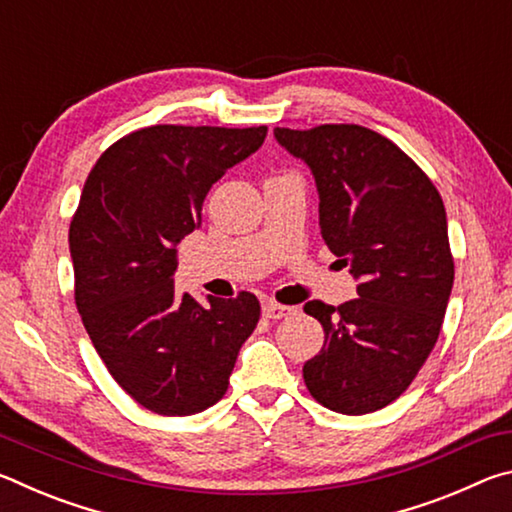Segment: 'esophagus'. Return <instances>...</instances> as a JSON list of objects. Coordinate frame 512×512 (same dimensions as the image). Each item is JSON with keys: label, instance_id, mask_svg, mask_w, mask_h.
Here are the masks:
<instances>
[{"label": "esophagus", "instance_id": "obj_1", "mask_svg": "<svg viewBox=\"0 0 512 512\" xmlns=\"http://www.w3.org/2000/svg\"><path fill=\"white\" fill-rule=\"evenodd\" d=\"M291 311H293L291 307H287V305H280V302H273V300H266L264 305H262V314H264L266 318H273V320L289 316Z\"/></svg>", "mask_w": 512, "mask_h": 512}]
</instances>
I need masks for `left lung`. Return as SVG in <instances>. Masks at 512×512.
<instances>
[{"mask_svg": "<svg viewBox=\"0 0 512 512\" xmlns=\"http://www.w3.org/2000/svg\"><path fill=\"white\" fill-rule=\"evenodd\" d=\"M273 133L314 173L320 235L359 280V298L305 305L325 343L302 377L329 411H379L411 386L443 327L454 284L443 198L400 146L370 128Z\"/></svg>", "mask_w": 512, "mask_h": 512, "instance_id": "left-lung-1", "label": "left lung"}]
</instances>
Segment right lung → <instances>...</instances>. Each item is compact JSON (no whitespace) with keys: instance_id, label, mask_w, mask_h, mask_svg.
Returning <instances> with one entry per match:
<instances>
[{"instance_id":"1","label":"right lung","mask_w":512,"mask_h":512,"mask_svg":"<svg viewBox=\"0 0 512 512\" xmlns=\"http://www.w3.org/2000/svg\"><path fill=\"white\" fill-rule=\"evenodd\" d=\"M266 126L160 124L124 135L94 164L69 225L74 300L112 379L158 415L221 400L259 300L176 293V246L201 223L225 171L264 144Z\"/></svg>"}]
</instances>
